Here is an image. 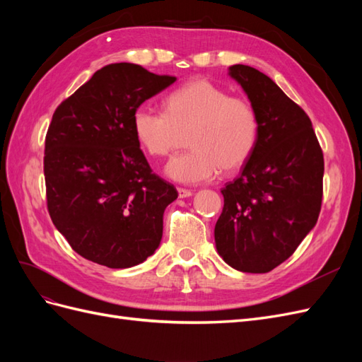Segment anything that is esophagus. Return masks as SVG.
<instances>
[{"instance_id": "esophagus-1", "label": "esophagus", "mask_w": 362, "mask_h": 362, "mask_svg": "<svg viewBox=\"0 0 362 362\" xmlns=\"http://www.w3.org/2000/svg\"><path fill=\"white\" fill-rule=\"evenodd\" d=\"M193 194L192 190H187V189H181L178 187V196L180 198H190V196Z\"/></svg>"}]
</instances>
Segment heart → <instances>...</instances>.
Here are the masks:
<instances>
[{"mask_svg":"<svg viewBox=\"0 0 362 362\" xmlns=\"http://www.w3.org/2000/svg\"><path fill=\"white\" fill-rule=\"evenodd\" d=\"M133 131L148 154L166 157L187 133V152L175 156L164 173L177 182L198 184L218 170L234 172L250 158L258 140V117L247 101L222 87L194 78L163 100V113L139 105Z\"/></svg>","mask_w":362,"mask_h":362,"instance_id":"obj_1","label":"heart"}]
</instances>
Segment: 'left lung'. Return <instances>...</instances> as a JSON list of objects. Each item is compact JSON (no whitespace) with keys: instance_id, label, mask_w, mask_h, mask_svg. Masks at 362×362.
<instances>
[{"instance_id":"left-lung-1","label":"left lung","mask_w":362,"mask_h":362,"mask_svg":"<svg viewBox=\"0 0 362 362\" xmlns=\"http://www.w3.org/2000/svg\"><path fill=\"white\" fill-rule=\"evenodd\" d=\"M228 75L258 117V140L242 175L222 190L214 228L218 255L246 273H267L315 226L323 196V152L302 108L266 74L246 64Z\"/></svg>"}]
</instances>
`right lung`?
<instances>
[{
    "instance_id": "1",
    "label": "right lung",
    "mask_w": 362,
    "mask_h": 362,
    "mask_svg": "<svg viewBox=\"0 0 362 362\" xmlns=\"http://www.w3.org/2000/svg\"><path fill=\"white\" fill-rule=\"evenodd\" d=\"M175 81L113 63L52 115L43 158L48 211L76 254L96 264L133 267L160 246L164 210L178 192L152 173L133 113Z\"/></svg>"
}]
</instances>
